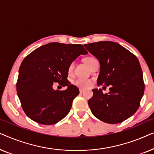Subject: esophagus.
Wrapping results in <instances>:
<instances>
[{
	"instance_id": "1",
	"label": "esophagus",
	"mask_w": 154,
	"mask_h": 154,
	"mask_svg": "<svg viewBox=\"0 0 154 154\" xmlns=\"http://www.w3.org/2000/svg\"><path fill=\"white\" fill-rule=\"evenodd\" d=\"M79 91H80V93H83V92H84V90L82 89V88H80Z\"/></svg>"
}]
</instances>
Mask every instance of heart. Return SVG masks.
Returning <instances> with one entry per match:
<instances>
[{
	"instance_id": "heart-1",
	"label": "heart",
	"mask_w": 154,
	"mask_h": 154,
	"mask_svg": "<svg viewBox=\"0 0 154 154\" xmlns=\"http://www.w3.org/2000/svg\"><path fill=\"white\" fill-rule=\"evenodd\" d=\"M94 60H95L94 57H86L84 61H85V64L88 65V66H90V65L91 64V63L92 61ZM73 67H74V63L72 62L69 64V68H68V72L69 73H71L72 72ZM74 85H75L78 87L80 88H87L88 86H90L91 85V81L89 79H84V78H79V79H75L74 82H73Z\"/></svg>"
}]
</instances>
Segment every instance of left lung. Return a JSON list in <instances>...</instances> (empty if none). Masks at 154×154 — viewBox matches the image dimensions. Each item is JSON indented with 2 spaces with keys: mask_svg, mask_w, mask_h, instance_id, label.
<instances>
[{
  "mask_svg": "<svg viewBox=\"0 0 154 154\" xmlns=\"http://www.w3.org/2000/svg\"><path fill=\"white\" fill-rule=\"evenodd\" d=\"M100 64L97 85L106 88L93 89L88 100L92 114L105 123L116 124L132 116L140 105L144 92V83L140 62L137 57L119 43L111 41L85 44Z\"/></svg>",
  "mask_w": 154,
  "mask_h": 154,
  "instance_id": "left-lung-1",
  "label": "left lung"
}]
</instances>
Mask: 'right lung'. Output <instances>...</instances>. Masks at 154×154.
<instances>
[{"label": "right lung", "mask_w": 154, "mask_h": 154, "mask_svg": "<svg viewBox=\"0 0 154 154\" xmlns=\"http://www.w3.org/2000/svg\"><path fill=\"white\" fill-rule=\"evenodd\" d=\"M86 54L81 44L54 42L41 46L24 59L19 69L17 92L27 116L42 125H53L68 114L79 94V88L67 80L69 66ZM54 82L67 88L54 91Z\"/></svg>", "instance_id": "add662e5"}]
</instances>
